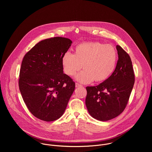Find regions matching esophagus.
Returning a JSON list of instances; mask_svg holds the SVG:
<instances>
[{
    "instance_id": "esophagus-1",
    "label": "esophagus",
    "mask_w": 152,
    "mask_h": 152,
    "mask_svg": "<svg viewBox=\"0 0 152 152\" xmlns=\"http://www.w3.org/2000/svg\"><path fill=\"white\" fill-rule=\"evenodd\" d=\"M82 86L81 85H80V84H78V83H75V87H81Z\"/></svg>"
}]
</instances>
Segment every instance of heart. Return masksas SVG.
<instances>
[{
	"label": "heart",
	"instance_id": "heart-1",
	"mask_svg": "<svg viewBox=\"0 0 152 152\" xmlns=\"http://www.w3.org/2000/svg\"><path fill=\"white\" fill-rule=\"evenodd\" d=\"M117 58V51L113 46L87 42L77 45L74 54L69 51L65 53L61 63L64 72L69 77L75 75L82 66L84 70L75 76V79L80 83L88 84L108 79L115 69Z\"/></svg>",
	"mask_w": 152,
	"mask_h": 152
}]
</instances>
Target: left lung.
I'll use <instances>...</instances> for the list:
<instances>
[{
    "label": "left lung",
    "mask_w": 152,
    "mask_h": 152,
    "mask_svg": "<svg viewBox=\"0 0 152 152\" xmlns=\"http://www.w3.org/2000/svg\"><path fill=\"white\" fill-rule=\"evenodd\" d=\"M116 50L118 60L112 75L97 86L86 87L88 111L101 121L115 118L124 111L134 83L129 56L120 45H116Z\"/></svg>",
    "instance_id": "obj_1"
}]
</instances>
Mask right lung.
<instances>
[{
  "mask_svg": "<svg viewBox=\"0 0 152 152\" xmlns=\"http://www.w3.org/2000/svg\"><path fill=\"white\" fill-rule=\"evenodd\" d=\"M72 41L56 37L36 44L24 56L19 86L24 102L37 118L59 119L74 91L75 83L63 72L62 57Z\"/></svg>",
  "mask_w": 152,
  "mask_h": 152,
  "instance_id": "add662e5",
  "label": "right lung"
}]
</instances>
